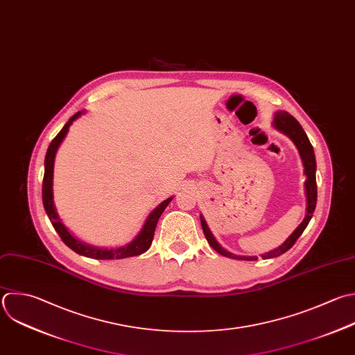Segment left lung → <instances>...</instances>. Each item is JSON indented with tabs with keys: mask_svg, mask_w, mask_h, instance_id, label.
<instances>
[{
	"mask_svg": "<svg viewBox=\"0 0 355 355\" xmlns=\"http://www.w3.org/2000/svg\"><path fill=\"white\" fill-rule=\"evenodd\" d=\"M273 125L276 129H279L280 132H283L284 135H287L293 143L295 144V147L298 148V153L301 155V159H302V164H304V173L306 175V182H305V194H306V215L304 218V220L301 222V225L291 233V236L277 248L266 252L262 255L263 259H268V258H275V257H279L282 254H284L286 251H288L294 243L297 241V239L301 236V233L305 230L306 225L309 223L311 218H312V214L315 211V207H316V197H318V190H316V178H315V171H316V161H315V154H313V148L305 135V132L302 130L301 125L288 114V112H277L275 115V119H273ZM201 219V226H202V232L205 234V239L209 243V245L219 254L225 255V257H229V258H233V259H245V261H257L258 257H241V255H234L226 250H223L218 241L214 239L212 233L209 232L205 220L202 216H200Z\"/></svg>",
	"mask_w": 355,
	"mask_h": 355,
	"instance_id": "left-lung-1",
	"label": "left lung"
}]
</instances>
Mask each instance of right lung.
Instances as JSON below:
<instances>
[{"instance_id":"obj_1","label":"right lung","mask_w":355,"mask_h":355,"mask_svg":"<svg viewBox=\"0 0 355 355\" xmlns=\"http://www.w3.org/2000/svg\"><path fill=\"white\" fill-rule=\"evenodd\" d=\"M82 112L75 114L68 122L67 125L61 129V132L54 137V140L51 141V144L49 146L47 154H46V161H44V179H43V204H44V209L54 226V229L57 230V233L60 234L61 240L75 252L89 257V258H96V259H121V258H128V257H135V255H140L143 252H146L154 239V232H155V226L158 223V219L161 216V214L164 212V209L168 207V204L172 201V197L162 201L147 218L144 227L141 229V232L139 233V236L128 245L115 248V250H105V248H97V247H92L89 244H85L82 241H79L78 239H75L68 229L62 225V222L58 219V215L55 212V207H54V201H53V173H54V159H55V154L57 150L60 147V144L62 143L64 137L67 136L69 126L72 125V122L80 116Z\"/></svg>"}]
</instances>
